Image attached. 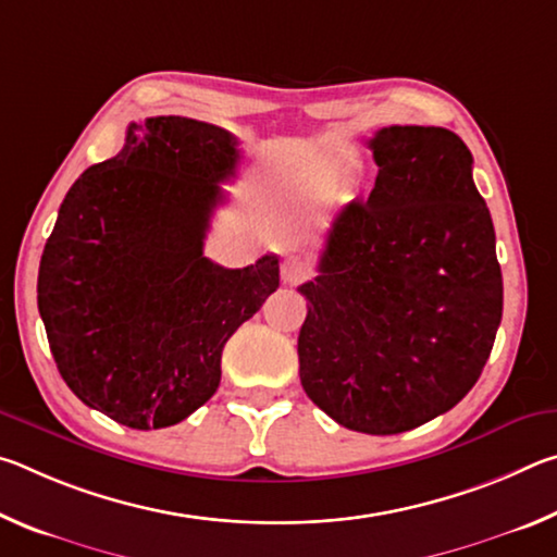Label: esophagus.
<instances>
[{"label": "esophagus", "mask_w": 557, "mask_h": 557, "mask_svg": "<svg viewBox=\"0 0 557 557\" xmlns=\"http://www.w3.org/2000/svg\"><path fill=\"white\" fill-rule=\"evenodd\" d=\"M307 275H309L307 265L305 262H299L297 258H287L285 262H282V282H285V285L295 287L301 280H307Z\"/></svg>", "instance_id": "1"}]
</instances>
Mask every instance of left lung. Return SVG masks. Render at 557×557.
I'll return each instance as SVG.
<instances>
[{
    "mask_svg": "<svg viewBox=\"0 0 557 557\" xmlns=\"http://www.w3.org/2000/svg\"><path fill=\"white\" fill-rule=\"evenodd\" d=\"M369 147L373 191L336 215L319 275L299 287V379L338 425L398 435L474 388L504 282L474 159L455 132L391 125Z\"/></svg>",
    "mask_w": 557,
    "mask_h": 557,
    "instance_id": "left-lung-1",
    "label": "left lung"
}]
</instances>
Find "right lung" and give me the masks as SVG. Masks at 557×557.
Listing matches in <instances>:
<instances>
[{"mask_svg":"<svg viewBox=\"0 0 557 557\" xmlns=\"http://www.w3.org/2000/svg\"><path fill=\"white\" fill-rule=\"evenodd\" d=\"M238 139L191 117L129 122L125 145L71 186L39 265V314L65 385L132 430L188 418L221 383L235 329L280 287L275 256H203Z\"/></svg>","mask_w":557,"mask_h":557,"instance_id":"1","label":"right lung"}]
</instances>
